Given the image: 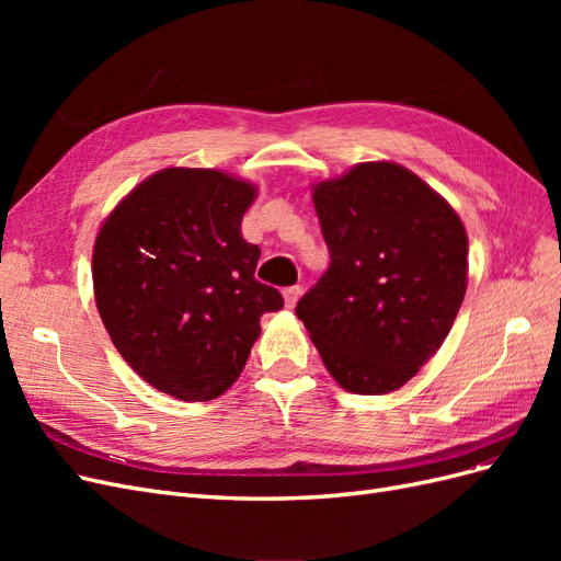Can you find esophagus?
<instances>
[{
	"label": "esophagus",
	"mask_w": 561,
	"mask_h": 561,
	"mask_svg": "<svg viewBox=\"0 0 561 561\" xmlns=\"http://www.w3.org/2000/svg\"><path fill=\"white\" fill-rule=\"evenodd\" d=\"M299 295H301V287H299V285H293V287H285V290H283V299H285V307H287V309H295V304H297Z\"/></svg>",
	"instance_id": "esophagus-1"
}]
</instances>
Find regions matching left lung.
<instances>
[{
    "instance_id": "left-lung-1",
    "label": "left lung",
    "mask_w": 561,
    "mask_h": 561,
    "mask_svg": "<svg viewBox=\"0 0 561 561\" xmlns=\"http://www.w3.org/2000/svg\"><path fill=\"white\" fill-rule=\"evenodd\" d=\"M330 268L297 304L334 381L398 390L447 339L468 285L461 217L404 165L367 161L313 184Z\"/></svg>"
}]
</instances>
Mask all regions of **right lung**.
Here are the masks:
<instances>
[{
	"instance_id": "1",
	"label": "right lung",
	"mask_w": 561,
	"mask_h": 561,
	"mask_svg": "<svg viewBox=\"0 0 561 561\" xmlns=\"http://www.w3.org/2000/svg\"><path fill=\"white\" fill-rule=\"evenodd\" d=\"M257 186L213 168H163L118 201L93 245V293L112 344L161 393L219 398L241 377L260 318L283 309L254 278L241 222Z\"/></svg>"
}]
</instances>
